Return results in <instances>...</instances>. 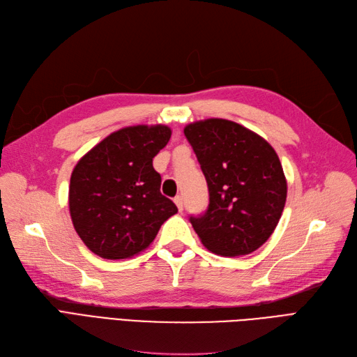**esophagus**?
<instances>
[{
  "label": "esophagus",
  "instance_id": "esophagus-1",
  "mask_svg": "<svg viewBox=\"0 0 357 357\" xmlns=\"http://www.w3.org/2000/svg\"><path fill=\"white\" fill-rule=\"evenodd\" d=\"M174 202H176V205H177V208H178V211H183V197H176L174 198Z\"/></svg>",
  "mask_w": 357,
  "mask_h": 357
}]
</instances>
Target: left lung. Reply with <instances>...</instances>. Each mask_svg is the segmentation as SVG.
<instances>
[{"instance_id": "8db88e82", "label": "left lung", "mask_w": 357, "mask_h": 357, "mask_svg": "<svg viewBox=\"0 0 357 357\" xmlns=\"http://www.w3.org/2000/svg\"><path fill=\"white\" fill-rule=\"evenodd\" d=\"M185 135L208 186L207 211L189 218L201 243L220 256L257 250L274 232L287 197L275 150L226 119L189 123Z\"/></svg>"}]
</instances>
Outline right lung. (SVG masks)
<instances>
[{"instance_id":"1","label":"right lung","mask_w":357,"mask_h":357,"mask_svg":"<svg viewBox=\"0 0 357 357\" xmlns=\"http://www.w3.org/2000/svg\"><path fill=\"white\" fill-rule=\"evenodd\" d=\"M167 125L122 128L74 167L68 204L75 232L102 259H126L155 240L176 204L160 193L153 158L167 146Z\"/></svg>"}]
</instances>
